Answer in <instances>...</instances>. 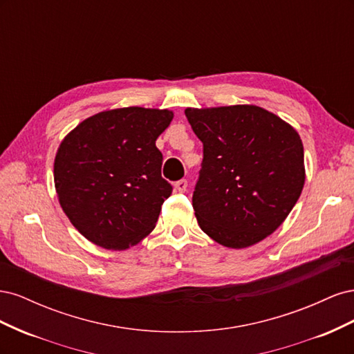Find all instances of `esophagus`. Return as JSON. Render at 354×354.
<instances>
[{
    "mask_svg": "<svg viewBox=\"0 0 354 354\" xmlns=\"http://www.w3.org/2000/svg\"><path fill=\"white\" fill-rule=\"evenodd\" d=\"M174 187H176L177 192H186V189H187V180H178V181H176Z\"/></svg>",
    "mask_w": 354,
    "mask_h": 354,
    "instance_id": "1",
    "label": "esophagus"
}]
</instances>
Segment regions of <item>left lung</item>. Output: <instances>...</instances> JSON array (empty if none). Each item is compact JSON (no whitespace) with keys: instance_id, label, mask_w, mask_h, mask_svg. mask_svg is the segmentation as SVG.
<instances>
[{"instance_id":"8db88e82","label":"left lung","mask_w":354,"mask_h":354,"mask_svg":"<svg viewBox=\"0 0 354 354\" xmlns=\"http://www.w3.org/2000/svg\"><path fill=\"white\" fill-rule=\"evenodd\" d=\"M203 145L192 205L199 227L241 250L272 234L297 203L306 180L295 128L254 104L185 111Z\"/></svg>"}]
</instances>
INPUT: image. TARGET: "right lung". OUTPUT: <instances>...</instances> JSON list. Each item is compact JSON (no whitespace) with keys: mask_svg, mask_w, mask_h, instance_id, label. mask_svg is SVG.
Instances as JSON below:
<instances>
[{"mask_svg":"<svg viewBox=\"0 0 354 354\" xmlns=\"http://www.w3.org/2000/svg\"><path fill=\"white\" fill-rule=\"evenodd\" d=\"M168 109L131 106L95 113L63 138L55 186L63 212L84 238L127 250L155 226L173 187L160 176L155 142L173 121Z\"/></svg>","mask_w":354,"mask_h":354,"instance_id":"1","label":"right lung"}]
</instances>
